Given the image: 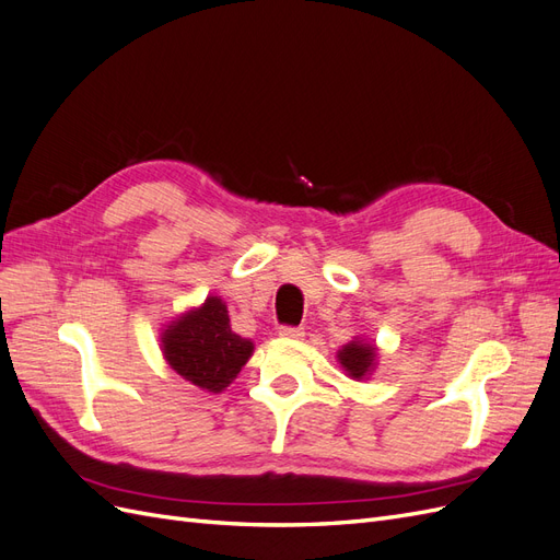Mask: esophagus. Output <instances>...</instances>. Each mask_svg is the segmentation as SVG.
Returning <instances> with one entry per match:
<instances>
[{
    "instance_id": "34e87169",
    "label": "esophagus",
    "mask_w": 560,
    "mask_h": 560,
    "mask_svg": "<svg viewBox=\"0 0 560 560\" xmlns=\"http://www.w3.org/2000/svg\"><path fill=\"white\" fill-rule=\"evenodd\" d=\"M282 338H294V341H299V338H303V327H280V331H278Z\"/></svg>"
}]
</instances>
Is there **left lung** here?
Here are the masks:
<instances>
[{
  "instance_id": "8db88e82",
  "label": "left lung",
  "mask_w": 560,
  "mask_h": 560,
  "mask_svg": "<svg viewBox=\"0 0 560 560\" xmlns=\"http://www.w3.org/2000/svg\"><path fill=\"white\" fill-rule=\"evenodd\" d=\"M336 362L341 364L348 378L358 383L369 381L378 366V346L362 336H354L352 341L336 352Z\"/></svg>"
}]
</instances>
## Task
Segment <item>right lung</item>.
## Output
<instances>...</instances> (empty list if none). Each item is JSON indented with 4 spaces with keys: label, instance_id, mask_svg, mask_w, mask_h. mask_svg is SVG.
<instances>
[{
    "label": "right lung",
    "instance_id": "obj_1",
    "mask_svg": "<svg viewBox=\"0 0 560 560\" xmlns=\"http://www.w3.org/2000/svg\"><path fill=\"white\" fill-rule=\"evenodd\" d=\"M163 360L206 393H224L254 352V343L231 329L226 303L210 294L161 329Z\"/></svg>",
    "mask_w": 560,
    "mask_h": 560
}]
</instances>
